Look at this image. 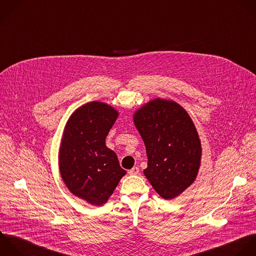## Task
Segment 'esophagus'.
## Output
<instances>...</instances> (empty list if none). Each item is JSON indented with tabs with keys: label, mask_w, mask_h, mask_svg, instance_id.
Here are the masks:
<instances>
[{
	"label": "esophagus",
	"mask_w": 256,
	"mask_h": 256,
	"mask_svg": "<svg viewBox=\"0 0 256 256\" xmlns=\"http://www.w3.org/2000/svg\"><path fill=\"white\" fill-rule=\"evenodd\" d=\"M138 172H140V168H136V166H134V168H132V170H128V174H130V176L138 174Z\"/></svg>",
	"instance_id": "34e87169"
}]
</instances>
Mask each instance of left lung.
<instances>
[{
    "label": "left lung",
    "mask_w": 256,
    "mask_h": 256,
    "mask_svg": "<svg viewBox=\"0 0 256 256\" xmlns=\"http://www.w3.org/2000/svg\"><path fill=\"white\" fill-rule=\"evenodd\" d=\"M134 122L146 150L144 174L164 200L182 194L196 180L202 144L186 110L174 100L154 98L134 114Z\"/></svg>",
    "instance_id": "left-lung-1"
}]
</instances>
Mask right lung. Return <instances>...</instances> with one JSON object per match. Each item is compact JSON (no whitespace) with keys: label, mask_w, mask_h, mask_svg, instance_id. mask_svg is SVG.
Listing matches in <instances>:
<instances>
[{"label":"right lung","mask_w":256,"mask_h":256,"mask_svg":"<svg viewBox=\"0 0 256 256\" xmlns=\"http://www.w3.org/2000/svg\"><path fill=\"white\" fill-rule=\"evenodd\" d=\"M118 112L102 102L76 108L68 120L60 142L58 166L68 190L92 206L104 204L126 174L106 138Z\"/></svg>","instance_id":"add662e5"}]
</instances>
